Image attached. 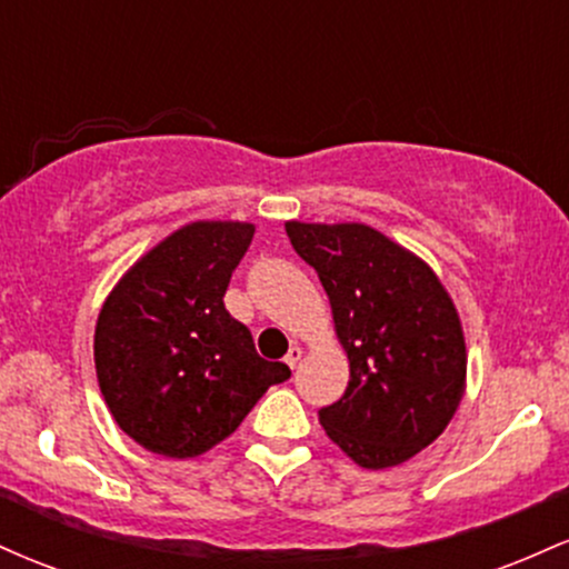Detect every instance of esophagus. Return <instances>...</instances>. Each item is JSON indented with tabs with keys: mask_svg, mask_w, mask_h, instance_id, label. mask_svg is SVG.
<instances>
[{
	"mask_svg": "<svg viewBox=\"0 0 569 569\" xmlns=\"http://www.w3.org/2000/svg\"><path fill=\"white\" fill-rule=\"evenodd\" d=\"M299 361H302V348H291L289 352H286V363H289L291 369H297Z\"/></svg>",
	"mask_w": 569,
	"mask_h": 569,
	"instance_id": "esophagus-1",
	"label": "esophagus"
}]
</instances>
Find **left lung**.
Listing matches in <instances>:
<instances>
[{
    "mask_svg": "<svg viewBox=\"0 0 569 569\" xmlns=\"http://www.w3.org/2000/svg\"><path fill=\"white\" fill-rule=\"evenodd\" d=\"M286 232L321 278L350 361L345 396L318 420L356 466H401L439 439L466 393L452 297L428 262L369 224L286 221Z\"/></svg>",
    "mask_w": 569,
    "mask_h": 569,
    "instance_id": "obj_1",
    "label": "left lung"
}]
</instances>
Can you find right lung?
Instances as JSON below:
<instances>
[{"instance_id": "right-lung-1", "label": "right lung", "mask_w": 569, "mask_h": 569, "mask_svg": "<svg viewBox=\"0 0 569 569\" xmlns=\"http://www.w3.org/2000/svg\"><path fill=\"white\" fill-rule=\"evenodd\" d=\"M248 221H192L149 248L103 299L93 358L114 422L149 452L187 460L238 430L291 369L264 361L224 307Z\"/></svg>"}]
</instances>
